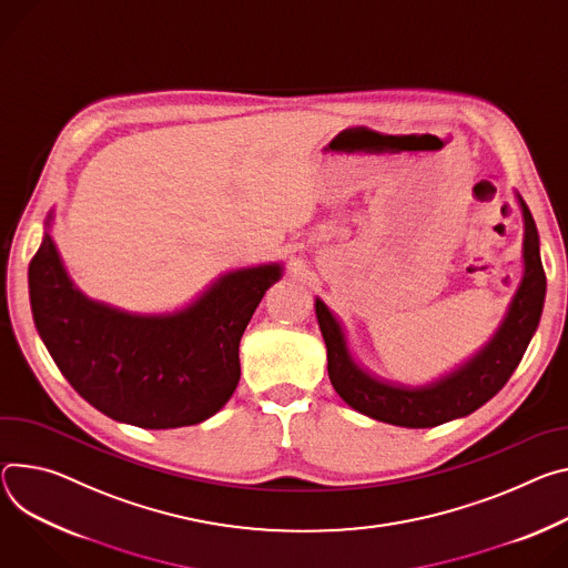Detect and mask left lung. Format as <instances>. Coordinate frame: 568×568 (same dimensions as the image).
I'll return each mask as SVG.
<instances>
[{
  "label": "left lung",
  "instance_id": "8db88e82",
  "mask_svg": "<svg viewBox=\"0 0 568 568\" xmlns=\"http://www.w3.org/2000/svg\"><path fill=\"white\" fill-rule=\"evenodd\" d=\"M526 240L524 261L526 274L511 298L509 311L489 339L469 363H464L448 376L424 385L405 387L387 381H378L359 369L348 355L342 326L333 317L324 301L317 298L315 311L320 328L328 348V378L335 392L363 415L405 428H433L444 422L467 417L496 396L509 381L514 369L519 367L521 357L539 326L546 296V274L539 255V235L535 220L528 211L521 194Z\"/></svg>",
  "mask_w": 568,
  "mask_h": 568
}]
</instances>
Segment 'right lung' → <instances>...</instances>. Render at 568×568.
I'll use <instances>...</instances> for the list:
<instances>
[{
	"label": "right lung",
	"instance_id": "obj_1",
	"mask_svg": "<svg viewBox=\"0 0 568 568\" xmlns=\"http://www.w3.org/2000/svg\"><path fill=\"white\" fill-rule=\"evenodd\" d=\"M281 274L276 263L229 272L179 313L129 315L81 294L44 233L29 296L68 383L106 417L161 430L201 424L233 396L240 337Z\"/></svg>",
	"mask_w": 568,
	"mask_h": 568
}]
</instances>
